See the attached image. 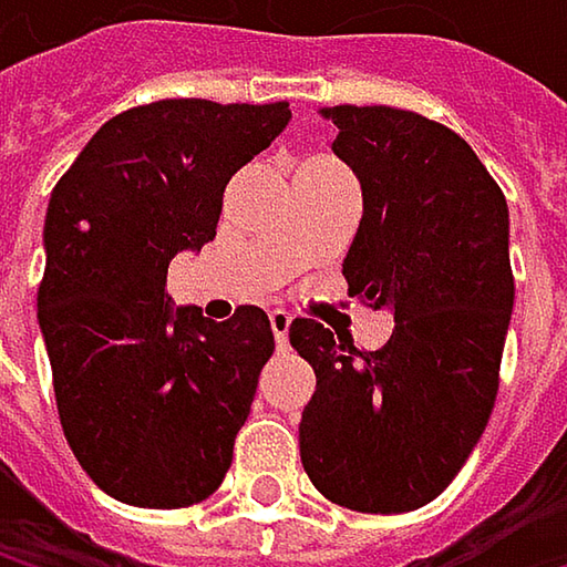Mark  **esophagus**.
I'll list each match as a JSON object with an SVG mask.
<instances>
[{
	"instance_id": "1",
	"label": "esophagus",
	"mask_w": 567,
	"mask_h": 567,
	"mask_svg": "<svg viewBox=\"0 0 567 567\" xmlns=\"http://www.w3.org/2000/svg\"><path fill=\"white\" fill-rule=\"evenodd\" d=\"M269 324H272V334H276V344H279V351L288 348V328H291V315L285 311V308H276L272 315H269Z\"/></svg>"
}]
</instances>
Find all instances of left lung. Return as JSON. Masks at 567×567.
Listing matches in <instances>:
<instances>
[{
  "mask_svg": "<svg viewBox=\"0 0 567 567\" xmlns=\"http://www.w3.org/2000/svg\"><path fill=\"white\" fill-rule=\"evenodd\" d=\"M318 114L364 199L344 279L394 315V331L358 351L311 318L291 321L288 341L318 378L298 423L301 466L344 509H420L463 470L499 391L515 301L509 206L436 121L354 104Z\"/></svg>",
  "mask_w": 567,
  "mask_h": 567,
  "instance_id": "8db88e82",
  "label": "left lung"
}]
</instances>
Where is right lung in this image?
<instances>
[{
	"label": "right lung",
	"mask_w": 567,
	"mask_h": 567,
	"mask_svg": "<svg viewBox=\"0 0 567 567\" xmlns=\"http://www.w3.org/2000/svg\"><path fill=\"white\" fill-rule=\"evenodd\" d=\"M288 121V101L131 107L52 189L39 328L64 440L117 503H203L233 463L259 371L276 351L269 315L243 305L209 321L164 288L173 256L216 236L233 173Z\"/></svg>",
	"instance_id": "add662e5"
}]
</instances>
